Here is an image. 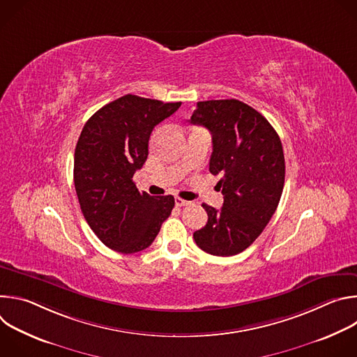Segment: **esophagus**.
Wrapping results in <instances>:
<instances>
[{
    "label": "esophagus",
    "mask_w": 357,
    "mask_h": 357,
    "mask_svg": "<svg viewBox=\"0 0 357 357\" xmlns=\"http://www.w3.org/2000/svg\"><path fill=\"white\" fill-rule=\"evenodd\" d=\"M175 205L176 206H186V205H189V202L182 199V197H175Z\"/></svg>",
    "instance_id": "esophagus-1"
}]
</instances>
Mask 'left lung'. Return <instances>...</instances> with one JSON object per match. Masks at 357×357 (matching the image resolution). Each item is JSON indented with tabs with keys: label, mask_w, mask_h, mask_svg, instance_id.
Listing matches in <instances>:
<instances>
[{
	"label": "left lung",
	"mask_w": 357,
	"mask_h": 357,
	"mask_svg": "<svg viewBox=\"0 0 357 357\" xmlns=\"http://www.w3.org/2000/svg\"><path fill=\"white\" fill-rule=\"evenodd\" d=\"M192 124L212 134L209 171L219 175L223 206L203 203L205 227L193 233L199 248L229 257L252 244L273 218L284 188L285 160L273 126L240 100L199 101Z\"/></svg>",
	"instance_id": "1"
}]
</instances>
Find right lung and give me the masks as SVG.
<instances>
[{
  "label": "right lung",
  "instance_id": "right-lung-1",
  "mask_svg": "<svg viewBox=\"0 0 357 357\" xmlns=\"http://www.w3.org/2000/svg\"><path fill=\"white\" fill-rule=\"evenodd\" d=\"M181 105L126 94L96 112L82 130L75 189L90 229L114 251L149 247L175 206L172 195L139 193L132 176L146 161L152 130Z\"/></svg>",
  "mask_w": 357,
  "mask_h": 357
}]
</instances>
